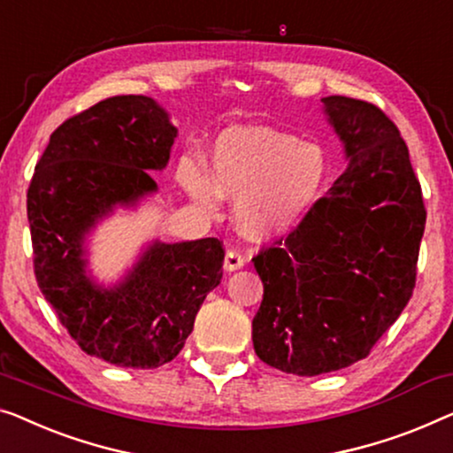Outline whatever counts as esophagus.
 <instances>
[{
  "label": "esophagus",
  "instance_id": "esophagus-1",
  "mask_svg": "<svg viewBox=\"0 0 453 453\" xmlns=\"http://www.w3.org/2000/svg\"><path fill=\"white\" fill-rule=\"evenodd\" d=\"M242 265H245V255H242L239 249H228L225 255V270L237 272Z\"/></svg>",
  "mask_w": 453,
  "mask_h": 453
}]
</instances>
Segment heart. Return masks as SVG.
<instances>
[{
  "label": "heart",
  "instance_id": "1",
  "mask_svg": "<svg viewBox=\"0 0 453 453\" xmlns=\"http://www.w3.org/2000/svg\"><path fill=\"white\" fill-rule=\"evenodd\" d=\"M196 202L216 208L220 196L237 200V225L247 237L267 239L300 225L329 178L323 149L270 127L226 128L211 153V173L194 159L178 169Z\"/></svg>",
  "mask_w": 453,
  "mask_h": 453
}]
</instances>
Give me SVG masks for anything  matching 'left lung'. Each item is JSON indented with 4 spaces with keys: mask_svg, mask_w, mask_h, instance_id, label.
<instances>
[{
    "mask_svg": "<svg viewBox=\"0 0 453 453\" xmlns=\"http://www.w3.org/2000/svg\"><path fill=\"white\" fill-rule=\"evenodd\" d=\"M320 102L347 169L284 242L253 257L264 281L255 353L296 376L368 357L412 296L427 219L395 122L353 97Z\"/></svg>",
    "mask_w": 453,
    "mask_h": 453,
    "instance_id": "1",
    "label": "left lung"
}]
</instances>
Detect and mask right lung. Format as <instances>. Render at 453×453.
<instances>
[{
	"label": "right lung",
	"mask_w": 453,
	"mask_h": 453,
	"mask_svg": "<svg viewBox=\"0 0 453 453\" xmlns=\"http://www.w3.org/2000/svg\"><path fill=\"white\" fill-rule=\"evenodd\" d=\"M178 128L147 96H114L50 134L28 188L38 288L88 356L120 368L172 362L220 284L219 239L153 241L112 286L88 270V234L116 208L157 192Z\"/></svg>",
	"instance_id": "right-lung-1"
}]
</instances>
